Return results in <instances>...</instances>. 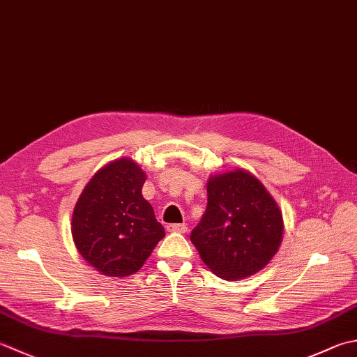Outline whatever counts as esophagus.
I'll return each mask as SVG.
<instances>
[{"label":"esophagus","mask_w":357,"mask_h":357,"mask_svg":"<svg viewBox=\"0 0 357 357\" xmlns=\"http://www.w3.org/2000/svg\"><path fill=\"white\" fill-rule=\"evenodd\" d=\"M167 230H169V232L185 234L187 232V226L185 225H169V226H167Z\"/></svg>","instance_id":"obj_1"}]
</instances>
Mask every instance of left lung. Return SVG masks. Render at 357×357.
I'll return each instance as SVG.
<instances>
[{"label":"left lung","mask_w":357,"mask_h":357,"mask_svg":"<svg viewBox=\"0 0 357 357\" xmlns=\"http://www.w3.org/2000/svg\"><path fill=\"white\" fill-rule=\"evenodd\" d=\"M282 238V211L252 173L236 169L208 178L207 208L190 240L216 277L235 282L257 274Z\"/></svg>","instance_id":"8db88e82"}]
</instances>
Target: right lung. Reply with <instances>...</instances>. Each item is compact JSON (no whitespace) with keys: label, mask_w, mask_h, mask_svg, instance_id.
Returning a JSON list of instances; mask_svg holds the SVG:
<instances>
[{"label":"right lung","mask_w":357,"mask_h":357,"mask_svg":"<svg viewBox=\"0 0 357 357\" xmlns=\"http://www.w3.org/2000/svg\"><path fill=\"white\" fill-rule=\"evenodd\" d=\"M145 179L135 160L116 159L91 178L74 207L75 248L103 275L135 274L165 236L151 204L142 197Z\"/></svg>","instance_id":"right-lung-1"}]
</instances>
